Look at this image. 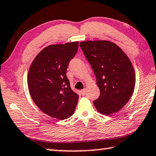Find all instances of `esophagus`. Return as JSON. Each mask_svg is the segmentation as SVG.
Wrapping results in <instances>:
<instances>
[{
  "instance_id": "34e87169",
  "label": "esophagus",
  "mask_w": 156,
  "mask_h": 156,
  "mask_svg": "<svg viewBox=\"0 0 156 156\" xmlns=\"http://www.w3.org/2000/svg\"><path fill=\"white\" fill-rule=\"evenodd\" d=\"M81 93L82 95H85L86 93V89H83V90H81Z\"/></svg>"
}]
</instances>
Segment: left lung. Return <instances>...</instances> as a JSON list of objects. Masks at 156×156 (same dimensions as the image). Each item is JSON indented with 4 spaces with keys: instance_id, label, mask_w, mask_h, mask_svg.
Listing matches in <instances>:
<instances>
[{
    "instance_id": "obj_1",
    "label": "left lung",
    "mask_w": 156,
    "mask_h": 156,
    "mask_svg": "<svg viewBox=\"0 0 156 156\" xmlns=\"http://www.w3.org/2000/svg\"><path fill=\"white\" fill-rule=\"evenodd\" d=\"M80 44L100 89L99 99L93 101L95 108L107 116L120 111L129 101L135 88V72L129 58L110 41L87 40Z\"/></svg>"
}]
</instances>
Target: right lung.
Segmentation results:
<instances>
[{"mask_svg": "<svg viewBox=\"0 0 156 156\" xmlns=\"http://www.w3.org/2000/svg\"><path fill=\"white\" fill-rule=\"evenodd\" d=\"M78 46V41L49 45L30 66L27 77L29 94L40 110L53 118H69L77 104L79 96L71 89L66 74Z\"/></svg>", "mask_w": 156, "mask_h": 156, "instance_id": "obj_1", "label": "right lung"}]
</instances>
